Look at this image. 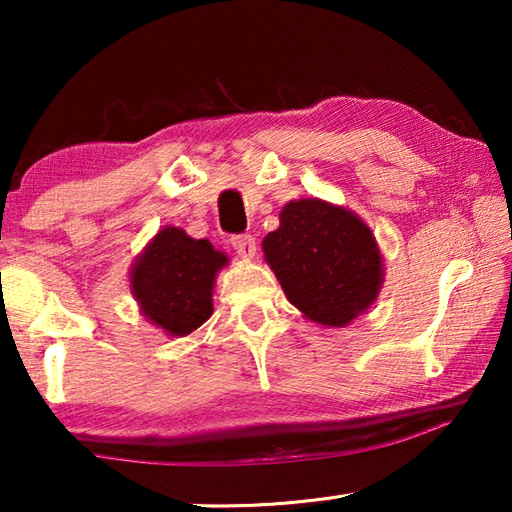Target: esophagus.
Here are the masks:
<instances>
[{
    "label": "esophagus",
    "instance_id": "esophagus-1",
    "mask_svg": "<svg viewBox=\"0 0 512 512\" xmlns=\"http://www.w3.org/2000/svg\"><path fill=\"white\" fill-rule=\"evenodd\" d=\"M232 248L237 250V255L250 259V257H255L257 241L253 235H235L232 237Z\"/></svg>",
    "mask_w": 512,
    "mask_h": 512
}]
</instances>
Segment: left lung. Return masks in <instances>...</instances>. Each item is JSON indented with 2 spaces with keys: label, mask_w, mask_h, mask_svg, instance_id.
I'll return each instance as SVG.
<instances>
[{
  "label": "left lung",
  "mask_w": 512,
  "mask_h": 512,
  "mask_svg": "<svg viewBox=\"0 0 512 512\" xmlns=\"http://www.w3.org/2000/svg\"><path fill=\"white\" fill-rule=\"evenodd\" d=\"M262 246L291 305L314 323L345 327L377 298L384 273L375 237L343 207L291 201Z\"/></svg>",
  "instance_id": "8db88e82"
}]
</instances>
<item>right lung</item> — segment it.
Instances as JSON below:
<instances>
[{
  "instance_id": "add662e5",
  "label": "right lung",
  "mask_w": 512,
  "mask_h": 512,
  "mask_svg": "<svg viewBox=\"0 0 512 512\" xmlns=\"http://www.w3.org/2000/svg\"><path fill=\"white\" fill-rule=\"evenodd\" d=\"M228 257L207 239L164 228L146 246L131 273L142 314L169 336H187L212 316L214 275Z\"/></svg>"
}]
</instances>
